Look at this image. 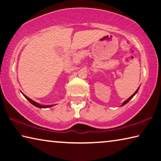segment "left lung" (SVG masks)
<instances>
[{"mask_svg": "<svg viewBox=\"0 0 161 161\" xmlns=\"http://www.w3.org/2000/svg\"><path fill=\"white\" fill-rule=\"evenodd\" d=\"M138 89H139V87H138V89H137V90H136L135 92H134V94H133V95H131V96H130L129 98V99H128L127 100H126V101H125V102L123 103H122V105L121 106H124V105H125V104H126V103H128V102H129V101L130 100V99H132V98L133 97H134L135 96V94H136V93H137V92H138Z\"/></svg>", "mask_w": 161, "mask_h": 161, "instance_id": "1", "label": "left lung"}]
</instances>
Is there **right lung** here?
<instances>
[{"label": "right lung", "instance_id": "add662e5", "mask_svg": "<svg viewBox=\"0 0 161 161\" xmlns=\"http://www.w3.org/2000/svg\"><path fill=\"white\" fill-rule=\"evenodd\" d=\"M23 94V96L25 97L27 99H28L30 102H31L32 105H34L35 107H37V108H50V107H53V106H54V104H53V105H41V104H40V103H37V102H34L33 100H32L31 99H30L29 97H28L26 96V95H25L24 94Z\"/></svg>", "mask_w": 161, "mask_h": 161}]
</instances>
